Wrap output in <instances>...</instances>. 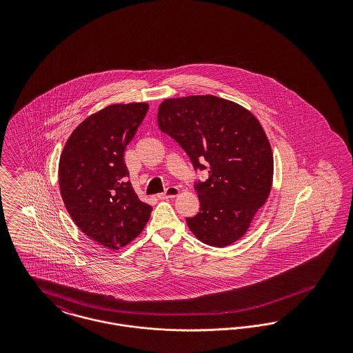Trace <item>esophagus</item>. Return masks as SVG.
Masks as SVG:
<instances>
[{
	"instance_id": "esophagus-1",
	"label": "esophagus",
	"mask_w": 353,
	"mask_h": 353,
	"mask_svg": "<svg viewBox=\"0 0 353 353\" xmlns=\"http://www.w3.org/2000/svg\"><path fill=\"white\" fill-rule=\"evenodd\" d=\"M180 194V189L177 186H169L168 189L164 193L159 194L160 200H168V199H174Z\"/></svg>"
}]
</instances>
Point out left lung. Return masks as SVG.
<instances>
[{
    "mask_svg": "<svg viewBox=\"0 0 353 353\" xmlns=\"http://www.w3.org/2000/svg\"><path fill=\"white\" fill-rule=\"evenodd\" d=\"M157 121L194 169L209 167V179L194 186L200 212L186 219L190 232L214 248L241 239L272 186V151L258 119L234 101L192 95L163 101Z\"/></svg>",
    "mask_w": 353,
    "mask_h": 353,
    "instance_id": "obj_1",
    "label": "left lung"
}]
</instances>
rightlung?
Masks as SVG:
<instances>
[{"mask_svg": "<svg viewBox=\"0 0 353 353\" xmlns=\"http://www.w3.org/2000/svg\"><path fill=\"white\" fill-rule=\"evenodd\" d=\"M147 103L111 104L72 131L59 159L62 200L84 234L119 250L143 232L152 206L140 201L124 151L148 111Z\"/></svg>", "mask_w": 353, "mask_h": 353, "instance_id": "obj_1", "label": "right lung"}]
</instances>
